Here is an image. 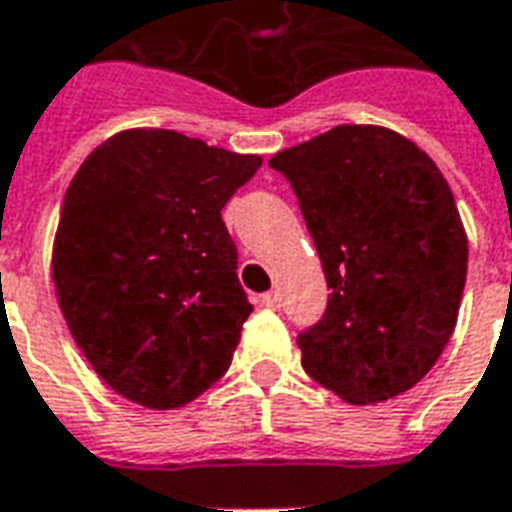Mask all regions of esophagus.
<instances>
[{
    "mask_svg": "<svg viewBox=\"0 0 512 512\" xmlns=\"http://www.w3.org/2000/svg\"><path fill=\"white\" fill-rule=\"evenodd\" d=\"M260 304H263V307H271V310H277V307H279V293H277V290H271V293H263V296H260Z\"/></svg>",
    "mask_w": 512,
    "mask_h": 512,
    "instance_id": "esophagus-1",
    "label": "esophagus"
}]
</instances>
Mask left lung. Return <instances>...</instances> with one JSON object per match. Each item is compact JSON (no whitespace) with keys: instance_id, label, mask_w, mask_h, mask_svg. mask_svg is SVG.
Masks as SVG:
<instances>
[{"instance_id":"1","label":"left lung","mask_w":512,"mask_h":512,"mask_svg":"<svg viewBox=\"0 0 512 512\" xmlns=\"http://www.w3.org/2000/svg\"><path fill=\"white\" fill-rule=\"evenodd\" d=\"M290 180L332 288L301 365L351 406L428 376L450 343L469 241L447 180L384 126H334L268 161Z\"/></svg>"}]
</instances>
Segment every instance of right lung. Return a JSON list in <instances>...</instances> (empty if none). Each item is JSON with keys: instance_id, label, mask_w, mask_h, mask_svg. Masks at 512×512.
<instances>
[{"instance_id": "add662e5", "label": "right lung", "mask_w": 512, "mask_h": 512, "mask_svg": "<svg viewBox=\"0 0 512 512\" xmlns=\"http://www.w3.org/2000/svg\"><path fill=\"white\" fill-rule=\"evenodd\" d=\"M263 164L167 128H128L84 158L51 252L57 301L117 395L167 411L227 373L252 312L222 208Z\"/></svg>"}]
</instances>
